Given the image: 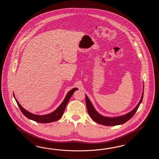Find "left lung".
Returning <instances> with one entry per match:
<instances>
[{
	"label": "left lung",
	"instance_id": "left-lung-1",
	"mask_svg": "<svg viewBox=\"0 0 159 159\" xmlns=\"http://www.w3.org/2000/svg\"><path fill=\"white\" fill-rule=\"evenodd\" d=\"M143 95H144V91H143L142 97L138 104L131 111L126 114L125 115L116 116V117H112V118L111 117H106L99 114L98 112L95 110L90 99L88 98V96L86 95V104L89 115H90V116L94 121L97 122L98 124L102 125L114 126V125H120L124 124L135 115V112L138 109L139 106L141 104L143 101Z\"/></svg>",
	"mask_w": 159,
	"mask_h": 159
}]
</instances>
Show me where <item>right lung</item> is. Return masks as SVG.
Listing matches in <instances>:
<instances>
[{
    "mask_svg": "<svg viewBox=\"0 0 159 159\" xmlns=\"http://www.w3.org/2000/svg\"><path fill=\"white\" fill-rule=\"evenodd\" d=\"M78 90L77 88H73L70 91H69L68 94L66 95L64 100L62 102L61 105H60L56 110L54 111L51 112L50 114H48L47 115H35L34 114H32L30 112L27 111L25 108H23L20 104L18 102L17 99L15 98V94L14 93V97L16 102L17 103L18 106L22 112V113L24 114L27 118L30 119V120H34L35 122L41 123H51V122H55L57 121L58 119L61 118L62 115H63L64 112L65 110L66 107V105L68 104V102L69 101L70 98H71V95L73 94L75 91Z\"/></svg>",
    "mask_w": 159,
    "mask_h": 159,
    "instance_id": "right-lung-1",
    "label": "right lung"
}]
</instances>
